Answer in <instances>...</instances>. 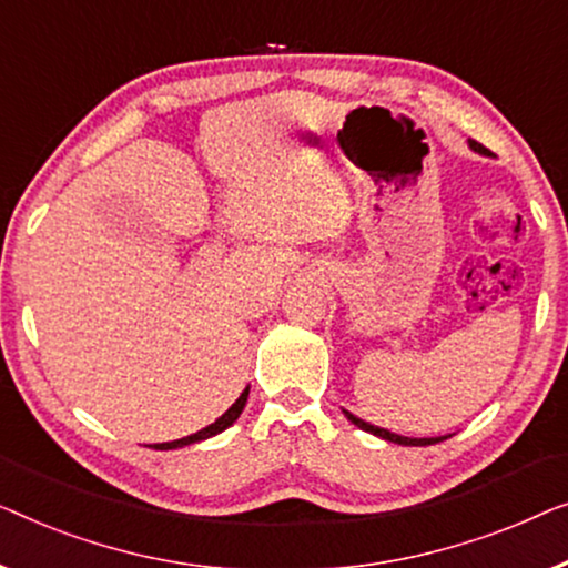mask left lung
I'll return each mask as SVG.
<instances>
[{
    "label": "left lung",
    "mask_w": 568,
    "mask_h": 568,
    "mask_svg": "<svg viewBox=\"0 0 568 568\" xmlns=\"http://www.w3.org/2000/svg\"><path fill=\"white\" fill-rule=\"evenodd\" d=\"M468 146L474 149V151H478V154H489V151H486L478 141H468ZM345 417L353 422L355 427H361V429H365V433H371L375 437H383V440H388V443H398V445H435V443L447 440V435L445 437H404V435L388 433V429L375 427V425H371V422L355 417V414H349V412H345Z\"/></svg>",
    "instance_id": "8db88e82"
}]
</instances>
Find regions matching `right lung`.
Segmentation results:
<instances>
[{"instance_id":"right-lung-1","label":"right lung","mask_w":568,"mask_h":568,"mask_svg":"<svg viewBox=\"0 0 568 568\" xmlns=\"http://www.w3.org/2000/svg\"><path fill=\"white\" fill-rule=\"evenodd\" d=\"M246 398H250V386H246V388L242 390V396H239L236 402L229 406V412H223L221 417L213 422V425L203 427L201 433H195V435H187V437H182V440H172V443H159V445H151V447H156V450H172V447H185V445L201 443V440H207V437H213V435L223 433V429L234 425V422L239 419V414L244 412V404H246Z\"/></svg>"}]
</instances>
